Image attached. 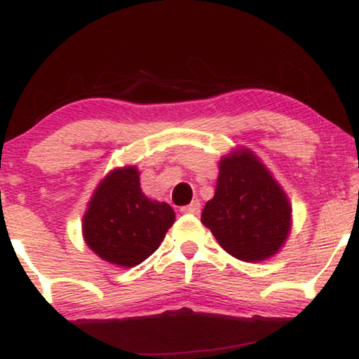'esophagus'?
Segmentation results:
<instances>
[{
  "label": "esophagus",
  "mask_w": 359,
  "mask_h": 359,
  "mask_svg": "<svg viewBox=\"0 0 359 359\" xmlns=\"http://www.w3.org/2000/svg\"><path fill=\"white\" fill-rule=\"evenodd\" d=\"M180 212H184V214H199L201 212V203H199V201H192L191 204L180 208Z\"/></svg>",
  "instance_id": "1"
}]
</instances>
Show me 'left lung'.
Here are the masks:
<instances>
[{
    "mask_svg": "<svg viewBox=\"0 0 359 359\" xmlns=\"http://www.w3.org/2000/svg\"><path fill=\"white\" fill-rule=\"evenodd\" d=\"M290 204L257 156L245 150L219 163L214 197L201 219L219 245L243 262H262L290 231Z\"/></svg>",
    "mask_w": 359,
    "mask_h": 359,
    "instance_id": "obj_1",
    "label": "left lung"
}]
</instances>
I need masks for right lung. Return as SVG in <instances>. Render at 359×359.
I'll list each match as a JSON object with an SVG mask.
<instances>
[{"label": "right lung", "instance_id": "right-lung-1", "mask_svg": "<svg viewBox=\"0 0 359 359\" xmlns=\"http://www.w3.org/2000/svg\"><path fill=\"white\" fill-rule=\"evenodd\" d=\"M174 209L150 201L135 167L118 168L100 184L84 214V240L97 257L119 266L145 262L174 224Z\"/></svg>", "mask_w": 359, "mask_h": 359}]
</instances>
